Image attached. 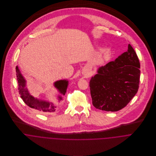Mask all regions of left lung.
I'll return each instance as SVG.
<instances>
[{
    "label": "left lung",
    "mask_w": 156,
    "mask_h": 156,
    "mask_svg": "<svg viewBox=\"0 0 156 156\" xmlns=\"http://www.w3.org/2000/svg\"><path fill=\"white\" fill-rule=\"evenodd\" d=\"M139 58L130 44L115 60L100 67L89 82L92 103L98 109L118 111L136 94L140 71Z\"/></svg>",
    "instance_id": "left-lung-1"
}]
</instances>
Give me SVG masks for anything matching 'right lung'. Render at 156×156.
<instances>
[{"mask_svg":"<svg viewBox=\"0 0 156 156\" xmlns=\"http://www.w3.org/2000/svg\"><path fill=\"white\" fill-rule=\"evenodd\" d=\"M16 75L17 80L18 82V89L19 92L20 94V97L23 101L30 108L34 109L39 111L44 112H51L55 111L56 106L53 105L52 103L45 101L39 100L35 98L34 97L30 95L26 87V80L23 77L18 67H16ZM55 86L59 91L63 95H65L67 90L68 86V81L67 80H59L55 83ZM59 100H62L61 96L59 97Z\"/></svg>","mask_w":156,"mask_h":156,"instance_id":"1","label":"right lung"}]
</instances>
